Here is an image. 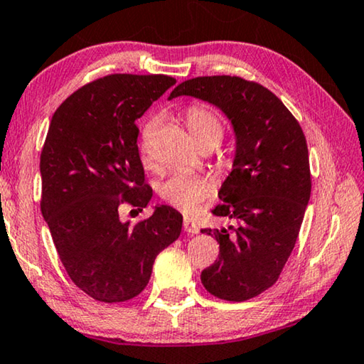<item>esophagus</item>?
<instances>
[{
  "label": "esophagus",
  "mask_w": 364,
  "mask_h": 364,
  "mask_svg": "<svg viewBox=\"0 0 364 364\" xmlns=\"http://www.w3.org/2000/svg\"><path fill=\"white\" fill-rule=\"evenodd\" d=\"M183 227H184V232H186L188 235H196V234H199V227L194 224L193 220H189V219H186L183 222Z\"/></svg>",
  "instance_id": "obj_1"
}]
</instances>
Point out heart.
Instances as JSON below:
<instances>
[{"label":"heart","instance_id":"1","mask_svg":"<svg viewBox=\"0 0 364 364\" xmlns=\"http://www.w3.org/2000/svg\"><path fill=\"white\" fill-rule=\"evenodd\" d=\"M184 122L199 147L214 145L219 142L224 132L220 117L214 109L205 105H191L184 109ZM151 122L144 129V135L149 134ZM142 160L145 165H150L147 147L142 145ZM214 193V186L200 176L188 175V173H173L170 178L159 184V194L166 204L173 205L184 214H194L205 199Z\"/></svg>","mask_w":364,"mask_h":364}]
</instances>
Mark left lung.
Instances as JSON below:
<instances>
[{"mask_svg":"<svg viewBox=\"0 0 364 364\" xmlns=\"http://www.w3.org/2000/svg\"><path fill=\"white\" fill-rule=\"evenodd\" d=\"M178 96L210 102L234 127V165L213 213L237 227L200 230L220 248L200 281L219 299H252L278 281L299 235L311 198L306 137L283 101L255 81L198 77L178 85L168 100Z\"/></svg>","mask_w":364,"mask_h":364,"instance_id":"1","label":"left lung"}]
</instances>
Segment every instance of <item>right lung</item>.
Returning <instances> with one entry per match:
<instances>
[{
    "label": "right lung",
    "mask_w": 364,
    "mask_h": 364,
    "mask_svg": "<svg viewBox=\"0 0 364 364\" xmlns=\"http://www.w3.org/2000/svg\"><path fill=\"white\" fill-rule=\"evenodd\" d=\"M175 83L166 75H109L68 96L48 126L42 215L70 279L100 302L140 294L156 255L181 234L183 215L170 205L134 225L117 210L150 203L135 121Z\"/></svg>",
    "instance_id": "right-lung-1"
}]
</instances>
